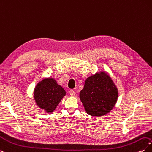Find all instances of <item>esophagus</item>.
I'll list each match as a JSON object with an SVG mask.
<instances>
[{
  "label": "esophagus",
  "instance_id": "34e87169",
  "mask_svg": "<svg viewBox=\"0 0 152 152\" xmlns=\"http://www.w3.org/2000/svg\"><path fill=\"white\" fill-rule=\"evenodd\" d=\"M69 93H70V95H71V96H75V91H73V90H70V91H69Z\"/></svg>",
  "mask_w": 152,
  "mask_h": 152
}]
</instances>
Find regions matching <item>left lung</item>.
Wrapping results in <instances>:
<instances>
[{"instance_id": "1", "label": "left lung", "mask_w": 152, "mask_h": 152, "mask_svg": "<svg viewBox=\"0 0 152 152\" xmlns=\"http://www.w3.org/2000/svg\"><path fill=\"white\" fill-rule=\"evenodd\" d=\"M118 91L111 78L104 72L87 78L80 98L86 112L91 116L101 117L108 113L115 104Z\"/></svg>"}]
</instances>
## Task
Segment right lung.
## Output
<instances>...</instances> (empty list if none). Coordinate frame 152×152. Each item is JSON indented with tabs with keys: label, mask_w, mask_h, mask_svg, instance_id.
Listing matches in <instances>:
<instances>
[{
	"label": "right lung",
	"mask_w": 152,
	"mask_h": 152,
	"mask_svg": "<svg viewBox=\"0 0 152 152\" xmlns=\"http://www.w3.org/2000/svg\"><path fill=\"white\" fill-rule=\"evenodd\" d=\"M66 92L53 79H46L40 82L34 91V98L40 108L52 112L65 96Z\"/></svg>",
	"instance_id": "obj_1"
}]
</instances>
